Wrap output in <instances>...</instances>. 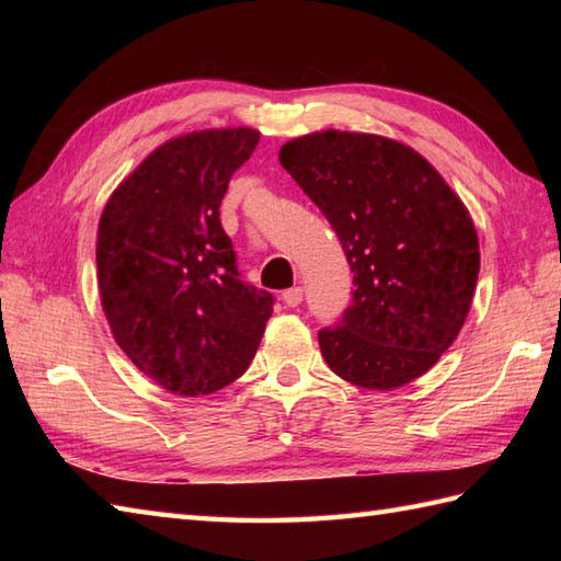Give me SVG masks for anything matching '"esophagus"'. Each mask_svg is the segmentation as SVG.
Listing matches in <instances>:
<instances>
[{
  "mask_svg": "<svg viewBox=\"0 0 561 561\" xmlns=\"http://www.w3.org/2000/svg\"><path fill=\"white\" fill-rule=\"evenodd\" d=\"M282 301L287 304L289 308H296L301 301H304V289L301 287H291L282 294Z\"/></svg>",
  "mask_w": 561,
  "mask_h": 561,
  "instance_id": "obj_1",
  "label": "esophagus"
}]
</instances>
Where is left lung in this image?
I'll use <instances>...</instances> for the list:
<instances>
[{
    "mask_svg": "<svg viewBox=\"0 0 561 561\" xmlns=\"http://www.w3.org/2000/svg\"><path fill=\"white\" fill-rule=\"evenodd\" d=\"M279 163L335 229L352 306L318 332L340 378L390 390L426 374L468 318L480 243L468 209L414 149L378 135L313 133Z\"/></svg>",
    "mask_w": 561,
    "mask_h": 561,
    "instance_id": "1",
    "label": "left lung"
}]
</instances>
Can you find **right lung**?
<instances>
[{
	"label": "right lung",
	"mask_w": 561,
	"mask_h": 561,
	"mask_svg": "<svg viewBox=\"0 0 561 561\" xmlns=\"http://www.w3.org/2000/svg\"><path fill=\"white\" fill-rule=\"evenodd\" d=\"M257 139L236 127L165 141L103 209L105 318L139 371L175 396H209L243 376L272 316L274 296L241 279L219 219Z\"/></svg>",
	"instance_id": "obj_1"
}]
</instances>
